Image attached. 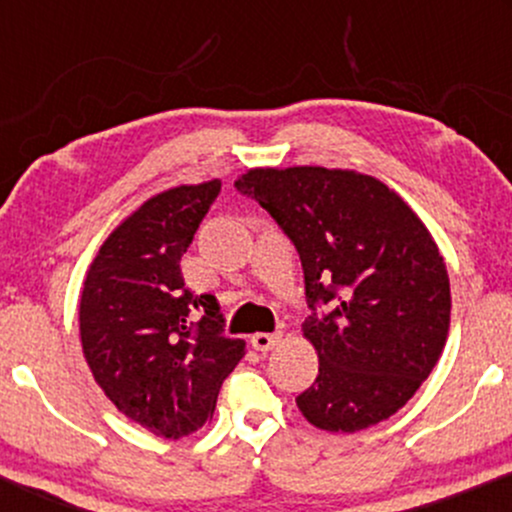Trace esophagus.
<instances>
[{
  "mask_svg": "<svg viewBox=\"0 0 512 512\" xmlns=\"http://www.w3.org/2000/svg\"><path fill=\"white\" fill-rule=\"evenodd\" d=\"M279 334H269V332H257V334H252L250 337V344H252V349L255 351H269V349H274L276 344H279Z\"/></svg>",
  "mask_w": 512,
  "mask_h": 512,
  "instance_id": "obj_1",
  "label": "esophagus"
}]
</instances>
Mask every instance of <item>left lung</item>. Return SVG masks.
<instances>
[{
    "instance_id": "8db88e82",
    "label": "left lung",
    "mask_w": 512,
    "mask_h": 512,
    "mask_svg": "<svg viewBox=\"0 0 512 512\" xmlns=\"http://www.w3.org/2000/svg\"><path fill=\"white\" fill-rule=\"evenodd\" d=\"M236 187L272 214L301 257L313 310L303 337L320 358L315 383L296 397L301 414L332 433L390 419L448 339V269L424 221L356 170L252 168Z\"/></svg>"
}]
</instances>
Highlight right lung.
I'll return each instance as SVG.
<instances>
[{"label":"right lung","mask_w":512,"mask_h":512,"mask_svg":"<svg viewBox=\"0 0 512 512\" xmlns=\"http://www.w3.org/2000/svg\"><path fill=\"white\" fill-rule=\"evenodd\" d=\"M221 180L180 185L146 202L105 238L79 303L93 378L127 419L178 440L214 414L221 383L245 354L223 334L219 301L185 286L180 260Z\"/></svg>","instance_id":"1"}]
</instances>
